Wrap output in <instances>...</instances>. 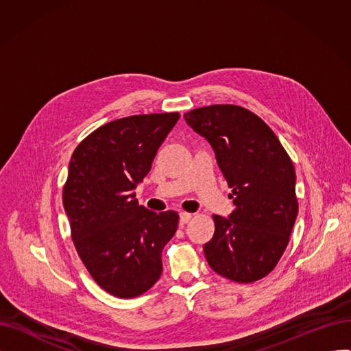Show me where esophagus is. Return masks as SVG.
<instances>
[{
	"mask_svg": "<svg viewBox=\"0 0 351 351\" xmlns=\"http://www.w3.org/2000/svg\"><path fill=\"white\" fill-rule=\"evenodd\" d=\"M192 213H188V212H182L180 213V225H186L189 220L192 219Z\"/></svg>",
	"mask_w": 351,
	"mask_h": 351,
	"instance_id": "obj_1",
	"label": "esophagus"
}]
</instances>
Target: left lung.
Instances as JSON below:
<instances>
[{
    "instance_id": "obj_1",
    "label": "left lung",
    "mask_w": 351,
    "mask_h": 351,
    "mask_svg": "<svg viewBox=\"0 0 351 351\" xmlns=\"http://www.w3.org/2000/svg\"><path fill=\"white\" fill-rule=\"evenodd\" d=\"M185 119L212 145L234 205L229 217L213 215L206 261L232 282L261 280L279 263L299 212L293 162L271 129L246 108L209 105Z\"/></svg>"
}]
</instances>
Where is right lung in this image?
Wrapping results in <instances>:
<instances>
[{"label": "right lung", "mask_w": 351, "mask_h": 351, "mask_svg": "<svg viewBox=\"0 0 351 351\" xmlns=\"http://www.w3.org/2000/svg\"><path fill=\"white\" fill-rule=\"evenodd\" d=\"M179 117L166 112L108 122L71 156L62 202L72 242L92 279L115 298L141 296L160 278L162 250L179 215L139 206L135 188Z\"/></svg>", "instance_id": "1"}]
</instances>
